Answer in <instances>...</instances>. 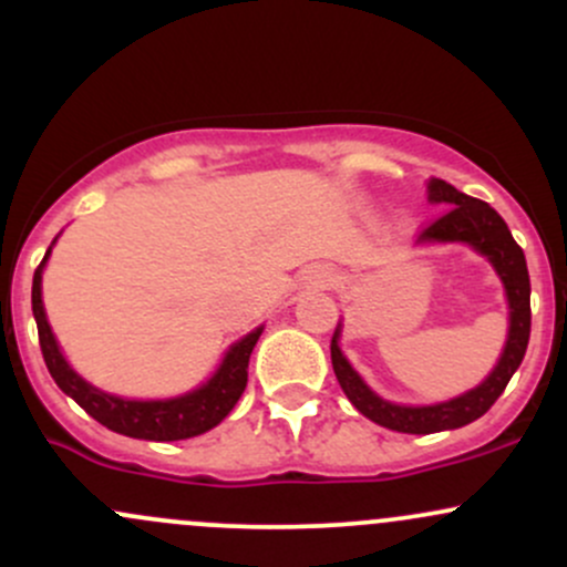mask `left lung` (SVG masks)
<instances>
[{"label":"left lung","instance_id":"left-lung-1","mask_svg":"<svg viewBox=\"0 0 567 567\" xmlns=\"http://www.w3.org/2000/svg\"><path fill=\"white\" fill-rule=\"evenodd\" d=\"M427 199L441 205L443 213L424 224L422 233H419V243H467V246L476 248L478 254H484L505 284V295H508L511 308V327L501 362L492 370L489 379L481 383V386L471 389L467 394H462V398L422 408L394 405L375 398L354 370H351L346 357L340 354L338 330H334L330 343L332 370L334 375H338V383L343 386L346 398H349L357 411L364 413L370 422L381 424V427L386 430L411 432V435H430V432L465 427V424L484 416V413L495 405V400L505 392L511 375L516 373V368H519L522 359H525L529 340V319H533V313H529V276L525 251H522L519 243L511 237V229L505 227V221L497 216V210L489 208L484 199L467 197V194L456 192L452 184H446V181L441 178L430 181Z\"/></svg>","mask_w":567,"mask_h":567}]
</instances>
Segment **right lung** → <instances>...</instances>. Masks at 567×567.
Masks as SVG:
<instances>
[{
	"mask_svg": "<svg viewBox=\"0 0 567 567\" xmlns=\"http://www.w3.org/2000/svg\"><path fill=\"white\" fill-rule=\"evenodd\" d=\"M48 254L42 257L40 267L34 270L32 281V310L34 321H38L40 334V349L42 359L48 364V373L59 383L64 394H70L91 419L105 424L107 430L118 432V435L143 437V441H184V437L203 435L216 427L229 411H233L237 400H240L243 389L248 383V359H251L254 346H257L261 327L251 334L235 343L229 354L224 357L221 368L216 375L205 383V386L194 389V392L184 394V398L173 400H121L113 394L100 392L91 383H86L75 370L66 364V359L59 351L56 338H53L51 324L45 319V308H42L40 281H42V265H45Z\"/></svg>",
	"mask_w": 567,
	"mask_h": 567,
	"instance_id": "1",
	"label": "right lung"
}]
</instances>
